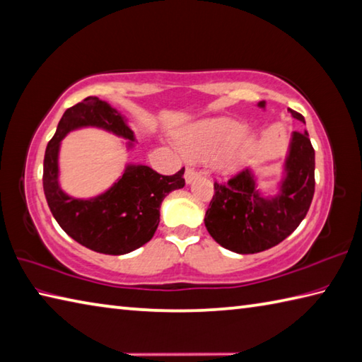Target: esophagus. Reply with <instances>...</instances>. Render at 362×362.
<instances>
[{
	"instance_id": "esophagus-1",
	"label": "esophagus",
	"mask_w": 362,
	"mask_h": 362,
	"mask_svg": "<svg viewBox=\"0 0 362 362\" xmlns=\"http://www.w3.org/2000/svg\"><path fill=\"white\" fill-rule=\"evenodd\" d=\"M197 176H199V173H197L194 168H186V173H184V180H186L187 184H190L197 178Z\"/></svg>"
}]
</instances>
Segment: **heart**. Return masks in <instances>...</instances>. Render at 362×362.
<instances>
[{
	"label": "heart",
	"instance_id": "heart-1",
	"mask_svg": "<svg viewBox=\"0 0 362 362\" xmlns=\"http://www.w3.org/2000/svg\"><path fill=\"white\" fill-rule=\"evenodd\" d=\"M244 122L233 118H211L197 122L181 135L184 154L194 160L216 158V168L222 175L240 170L252 149V139Z\"/></svg>",
	"mask_w": 362,
	"mask_h": 362
}]
</instances>
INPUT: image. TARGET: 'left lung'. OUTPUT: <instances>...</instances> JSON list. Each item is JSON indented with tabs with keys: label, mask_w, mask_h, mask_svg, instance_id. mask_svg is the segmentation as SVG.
<instances>
[{
	"label": "left lung",
	"mask_w": 362,
	"mask_h": 362,
	"mask_svg": "<svg viewBox=\"0 0 362 362\" xmlns=\"http://www.w3.org/2000/svg\"><path fill=\"white\" fill-rule=\"evenodd\" d=\"M264 108V102H258ZM293 118L303 115L288 108ZM315 192V151L308 131L293 132L279 192L264 195L257 176L245 168L225 184L214 182L204 227L216 243L236 254H257L282 243L308 214Z\"/></svg>",
	"instance_id": "8db88e82"
}]
</instances>
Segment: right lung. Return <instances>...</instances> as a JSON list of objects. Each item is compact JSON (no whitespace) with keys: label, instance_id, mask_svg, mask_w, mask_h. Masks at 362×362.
<instances>
[{"label":"right lung","instance_id":"add662e5","mask_svg":"<svg viewBox=\"0 0 362 362\" xmlns=\"http://www.w3.org/2000/svg\"><path fill=\"white\" fill-rule=\"evenodd\" d=\"M81 127L104 129L129 140L127 148H134L135 135L127 119L108 102L90 96L67 108L45 149L42 184L47 203L59 227L78 244L99 254H129L154 236L163 199L184 187V168L163 176L148 165L127 163L105 192L91 199L71 197L59 186V148L67 134Z\"/></svg>","mask_w":362,"mask_h":362}]
</instances>
